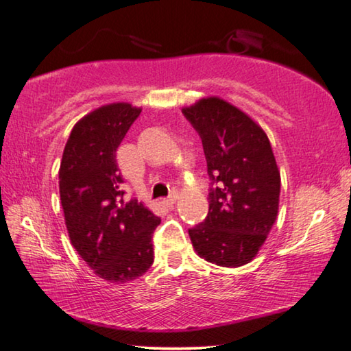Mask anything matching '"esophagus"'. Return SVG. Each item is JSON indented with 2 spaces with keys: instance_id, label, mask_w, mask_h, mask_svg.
<instances>
[{
  "instance_id": "34e87169",
  "label": "esophagus",
  "mask_w": 351,
  "mask_h": 351,
  "mask_svg": "<svg viewBox=\"0 0 351 351\" xmlns=\"http://www.w3.org/2000/svg\"><path fill=\"white\" fill-rule=\"evenodd\" d=\"M176 200H177V196H169V197L163 199V204H165L166 206H172V205L176 204Z\"/></svg>"
}]
</instances>
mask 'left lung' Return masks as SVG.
I'll use <instances>...</instances> for the list:
<instances>
[{"label":"left lung","instance_id":"obj_1","mask_svg":"<svg viewBox=\"0 0 351 351\" xmlns=\"http://www.w3.org/2000/svg\"><path fill=\"white\" fill-rule=\"evenodd\" d=\"M182 112L202 138L210 179L206 219L188 230L196 254L222 267L250 263L278 216L280 171L266 132L219 96Z\"/></svg>","mask_w":351,"mask_h":351}]
</instances>
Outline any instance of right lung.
<instances>
[{
  "label": "right lung",
  "mask_w": 351,
  "mask_h": 351,
  "mask_svg": "<svg viewBox=\"0 0 351 351\" xmlns=\"http://www.w3.org/2000/svg\"><path fill=\"white\" fill-rule=\"evenodd\" d=\"M141 107L113 102L74 124L59 168L68 237L97 277L123 285L154 263L152 237L160 223L147 206L125 202L117 151Z\"/></svg>",
  "instance_id": "obj_1"
}]
</instances>
